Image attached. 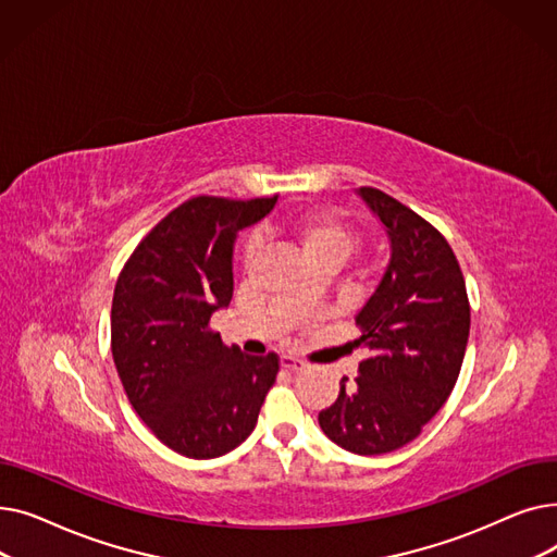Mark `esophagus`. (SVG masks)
<instances>
[{
	"label": "esophagus",
	"mask_w": 557,
	"mask_h": 557,
	"mask_svg": "<svg viewBox=\"0 0 557 557\" xmlns=\"http://www.w3.org/2000/svg\"><path fill=\"white\" fill-rule=\"evenodd\" d=\"M280 366H282L284 370H290V372H300V370L307 368V363L300 361V359H296V357H282V359H280Z\"/></svg>",
	"instance_id": "1"
}]
</instances>
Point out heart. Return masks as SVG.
Instances as JSON below:
<instances>
[{
    "instance_id": "b5f03b06",
    "label": "heart",
    "mask_w": 557,
    "mask_h": 557,
    "mask_svg": "<svg viewBox=\"0 0 557 557\" xmlns=\"http://www.w3.org/2000/svg\"><path fill=\"white\" fill-rule=\"evenodd\" d=\"M271 230L277 237L296 244L309 267L320 261H332L341 267L359 246V232L334 210H305L282 214L271 223ZM257 250V242L250 239L246 244V259H252ZM302 300L305 296H298V302Z\"/></svg>"
}]
</instances>
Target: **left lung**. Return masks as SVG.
<instances>
[{"mask_svg": "<svg viewBox=\"0 0 557 557\" xmlns=\"http://www.w3.org/2000/svg\"><path fill=\"white\" fill-rule=\"evenodd\" d=\"M359 194L388 227L393 252L357 313L355 345L368 347V357L355 382L341 379L338 399L318 413V424L338 447L376 456L416 441L451 395L472 311L445 234L382 189Z\"/></svg>", "mask_w": 557, "mask_h": 557, "instance_id": "left-lung-1", "label": "left lung"}]
</instances>
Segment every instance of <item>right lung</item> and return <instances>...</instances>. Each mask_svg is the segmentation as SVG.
<instances>
[{"label":"right lung","instance_id":"1","mask_svg":"<svg viewBox=\"0 0 557 557\" xmlns=\"http://www.w3.org/2000/svg\"><path fill=\"white\" fill-rule=\"evenodd\" d=\"M263 198L194 196L126 259L110 311L116 374L135 413L175 454L205 460L239 447L280 372V357H246L210 327L232 300V244L267 216Z\"/></svg>","mask_w":557,"mask_h":557}]
</instances>
